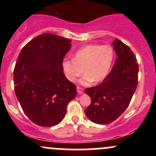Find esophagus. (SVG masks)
Here are the masks:
<instances>
[{"mask_svg":"<svg viewBox=\"0 0 156 156\" xmlns=\"http://www.w3.org/2000/svg\"><path fill=\"white\" fill-rule=\"evenodd\" d=\"M77 92H78V94H82L83 92V89L80 87H77Z\"/></svg>","mask_w":156,"mask_h":156,"instance_id":"obj_1","label":"esophagus"}]
</instances>
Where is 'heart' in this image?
<instances>
[{
	"instance_id": "b5f03b06",
	"label": "heart",
	"mask_w": 156,
	"mask_h": 156,
	"mask_svg": "<svg viewBox=\"0 0 156 156\" xmlns=\"http://www.w3.org/2000/svg\"><path fill=\"white\" fill-rule=\"evenodd\" d=\"M114 51L108 44H91L83 46L74 54L73 59H64L62 68L66 78L75 82L83 72L81 83L99 82L106 77L112 66Z\"/></svg>"
}]
</instances>
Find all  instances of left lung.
I'll use <instances>...</instances> for the list:
<instances>
[{
  "label": "left lung",
  "instance_id": "1",
  "mask_svg": "<svg viewBox=\"0 0 156 156\" xmlns=\"http://www.w3.org/2000/svg\"><path fill=\"white\" fill-rule=\"evenodd\" d=\"M117 55L114 67L99 85L85 89L91 104L85 110L87 117L97 124L116 120L129 105L138 84L139 65L133 53L119 39L113 42Z\"/></svg>",
  "mask_w": 156,
  "mask_h": 156
}]
</instances>
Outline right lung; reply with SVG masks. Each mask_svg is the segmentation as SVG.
<instances>
[{"instance_id":"right-lung-1","label":"right lung","mask_w":156,"mask_h":156,"mask_svg":"<svg viewBox=\"0 0 156 156\" xmlns=\"http://www.w3.org/2000/svg\"><path fill=\"white\" fill-rule=\"evenodd\" d=\"M70 42L53 34H42L28 42L17 58L15 94L27 117L39 126L60 123L68 103L76 96V85L67 80L62 68Z\"/></svg>"}]
</instances>
